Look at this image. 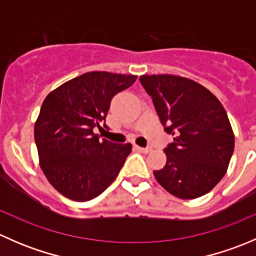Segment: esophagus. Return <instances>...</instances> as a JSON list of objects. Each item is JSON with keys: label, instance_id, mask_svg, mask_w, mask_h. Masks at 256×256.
I'll use <instances>...</instances> for the list:
<instances>
[{"label": "esophagus", "instance_id": "1", "mask_svg": "<svg viewBox=\"0 0 256 256\" xmlns=\"http://www.w3.org/2000/svg\"><path fill=\"white\" fill-rule=\"evenodd\" d=\"M135 147L138 150V151L144 152V154H148V152H151V147H140L138 146V144H136Z\"/></svg>", "mask_w": 256, "mask_h": 256}]
</instances>
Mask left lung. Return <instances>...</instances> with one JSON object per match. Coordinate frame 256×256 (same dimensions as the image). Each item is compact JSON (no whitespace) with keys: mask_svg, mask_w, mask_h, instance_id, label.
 <instances>
[{"mask_svg":"<svg viewBox=\"0 0 256 256\" xmlns=\"http://www.w3.org/2000/svg\"><path fill=\"white\" fill-rule=\"evenodd\" d=\"M140 82L164 131L174 136L164 150L166 166L154 172L157 182L182 200L206 194L226 174L234 151L223 105L204 86L180 76H142Z\"/></svg>","mask_w":256,"mask_h":256,"instance_id":"8db88e82","label":"left lung"}]
</instances>
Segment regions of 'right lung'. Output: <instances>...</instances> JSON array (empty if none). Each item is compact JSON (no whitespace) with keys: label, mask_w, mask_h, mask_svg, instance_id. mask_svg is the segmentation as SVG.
<instances>
[{"label":"right lung","mask_w":256,"mask_h":256,"mask_svg":"<svg viewBox=\"0 0 256 256\" xmlns=\"http://www.w3.org/2000/svg\"><path fill=\"white\" fill-rule=\"evenodd\" d=\"M136 76L90 72L48 94L34 126L43 174L73 200L102 194L118 177L132 144H115L94 134L102 130L112 99L135 82Z\"/></svg>","instance_id":"right-lung-1"}]
</instances>
